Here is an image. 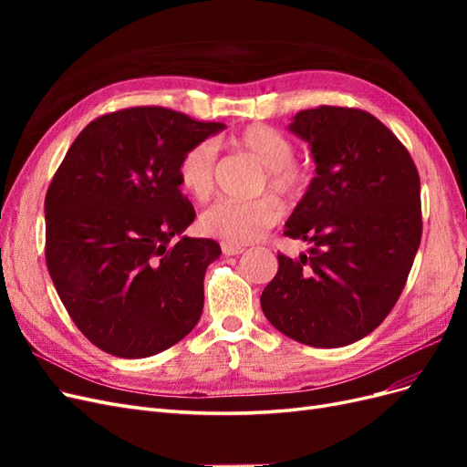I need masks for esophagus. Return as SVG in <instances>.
Masks as SVG:
<instances>
[{
    "mask_svg": "<svg viewBox=\"0 0 467 467\" xmlns=\"http://www.w3.org/2000/svg\"><path fill=\"white\" fill-rule=\"evenodd\" d=\"M220 247H222L223 255H239V253L244 251L242 245H234V244H225V242H222Z\"/></svg>",
    "mask_w": 467,
    "mask_h": 467,
    "instance_id": "obj_1",
    "label": "esophagus"
}]
</instances>
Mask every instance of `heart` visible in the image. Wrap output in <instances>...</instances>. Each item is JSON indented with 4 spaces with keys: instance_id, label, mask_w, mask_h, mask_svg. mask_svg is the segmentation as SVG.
Listing matches in <instances>:
<instances>
[{
    "instance_id": "b5f03b06",
    "label": "heart",
    "mask_w": 467,
    "mask_h": 467,
    "mask_svg": "<svg viewBox=\"0 0 467 467\" xmlns=\"http://www.w3.org/2000/svg\"><path fill=\"white\" fill-rule=\"evenodd\" d=\"M235 150L253 155L263 167L261 189H271L286 201H296L306 192L312 169L294 158L292 140L268 124H249L230 138ZM218 148L212 140L194 142L181 153L177 179L181 189L194 201L204 202L214 191ZM282 218V206L271 194L251 201L223 199L212 204L201 218L208 235L223 239L225 244L244 245L265 235Z\"/></svg>"
}]
</instances>
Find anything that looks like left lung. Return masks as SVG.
Instances as JSON below:
<instances>
[{
  "label": "left lung",
  "mask_w": 467,
  "mask_h": 467,
  "mask_svg": "<svg viewBox=\"0 0 467 467\" xmlns=\"http://www.w3.org/2000/svg\"><path fill=\"white\" fill-rule=\"evenodd\" d=\"M290 130L312 146L317 177L285 235L312 244L261 294L266 319L309 347H345L388 317L422 234L415 161L384 122L355 107L300 110Z\"/></svg>",
  "instance_id": "obj_1"
}]
</instances>
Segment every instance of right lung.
Returning <instances> with one entry per match:
<instances>
[{
  "mask_svg": "<svg viewBox=\"0 0 467 467\" xmlns=\"http://www.w3.org/2000/svg\"><path fill=\"white\" fill-rule=\"evenodd\" d=\"M222 129L165 107L120 109L91 120L54 173L48 273L76 327L109 355H158L199 323L220 245L177 237L196 216L177 161Z\"/></svg>",
  "mask_w": 467,
  "mask_h": 467,
  "instance_id": "obj_1",
  "label": "right lung"
}]
</instances>
